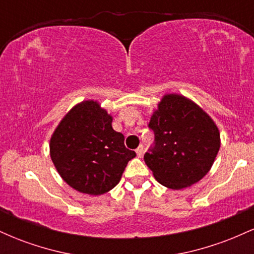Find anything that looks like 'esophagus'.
I'll return each mask as SVG.
<instances>
[{"instance_id": "34e87169", "label": "esophagus", "mask_w": 254, "mask_h": 254, "mask_svg": "<svg viewBox=\"0 0 254 254\" xmlns=\"http://www.w3.org/2000/svg\"><path fill=\"white\" fill-rule=\"evenodd\" d=\"M136 154L138 157H142V155H143V145H139V147L137 148Z\"/></svg>"}]
</instances>
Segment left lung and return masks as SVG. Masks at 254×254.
Returning a JSON list of instances; mask_svg holds the SVG:
<instances>
[{"label":"left lung","mask_w":254,"mask_h":254,"mask_svg":"<svg viewBox=\"0 0 254 254\" xmlns=\"http://www.w3.org/2000/svg\"><path fill=\"white\" fill-rule=\"evenodd\" d=\"M148 127L154 132V142L144 162L160 184L173 190L188 188L211 168L220 149V132L191 100L165 95Z\"/></svg>","instance_id":"1"}]
</instances>
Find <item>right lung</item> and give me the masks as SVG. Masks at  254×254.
Returning a JSON list of instances; mask_svg holds the SVG:
<instances>
[{
  "instance_id": "right-lung-1",
  "label": "right lung",
  "mask_w": 254,
  "mask_h": 254,
  "mask_svg": "<svg viewBox=\"0 0 254 254\" xmlns=\"http://www.w3.org/2000/svg\"><path fill=\"white\" fill-rule=\"evenodd\" d=\"M55 167L68 185L88 194H103L121 180L136 156L112 129V117L97 101H83L69 111L50 141Z\"/></svg>"
}]
</instances>
